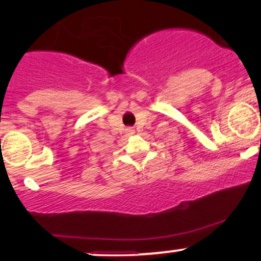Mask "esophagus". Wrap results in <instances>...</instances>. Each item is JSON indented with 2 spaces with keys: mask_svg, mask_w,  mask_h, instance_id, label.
Masks as SVG:
<instances>
[{
  "mask_svg": "<svg viewBox=\"0 0 261 261\" xmlns=\"http://www.w3.org/2000/svg\"><path fill=\"white\" fill-rule=\"evenodd\" d=\"M126 134H128V135H133V134H135V130H134V128L128 127V128H126Z\"/></svg>",
  "mask_w": 261,
  "mask_h": 261,
  "instance_id": "obj_1",
  "label": "esophagus"
}]
</instances>
